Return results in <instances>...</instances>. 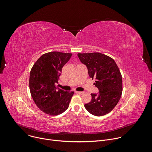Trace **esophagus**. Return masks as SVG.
<instances>
[{
	"label": "esophagus",
	"instance_id": "esophagus-1",
	"mask_svg": "<svg viewBox=\"0 0 152 152\" xmlns=\"http://www.w3.org/2000/svg\"><path fill=\"white\" fill-rule=\"evenodd\" d=\"M76 93L78 94H80V95H82L84 94V92H80V91H76Z\"/></svg>",
	"mask_w": 152,
	"mask_h": 152
}]
</instances>
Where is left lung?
Here are the masks:
<instances>
[{
  "mask_svg": "<svg viewBox=\"0 0 152 152\" xmlns=\"http://www.w3.org/2000/svg\"><path fill=\"white\" fill-rule=\"evenodd\" d=\"M81 62L87 67L90 77L95 78L99 93L91 94V100L85 107L95 116L110 113L119 102L122 94V77L115 61L104 54L94 52L78 53Z\"/></svg>",
  "mask_w": 152,
  "mask_h": 152,
  "instance_id": "left-lung-1",
  "label": "left lung"
}]
</instances>
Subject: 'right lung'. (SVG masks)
Listing matches in <instances>:
<instances>
[{
    "label": "right lung",
    "instance_id": "right-lung-1",
    "mask_svg": "<svg viewBox=\"0 0 152 152\" xmlns=\"http://www.w3.org/2000/svg\"><path fill=\"white\" fill-rule=\"evenodd\" d=\"M72 53L52 52L41 56L33 66L29 76L32 97L42 112L51 115L62 114L69 107L73 91H65L58 87L62 69Z\"/></svg>",
    "mask_w": 152,
    "mask_h": 152
}]
</instances>
